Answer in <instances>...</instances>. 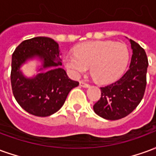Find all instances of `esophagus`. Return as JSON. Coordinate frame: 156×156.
<instances>
[{"label": "esophagus", "mask_w": 156, "mask_h": 156, "mask_svg": "<svg viewBox=\"0 0 156 156\" xmlns=\"http://www.w3.org/2000/svg\"><path fill=\"white\" fill-rule=\"evenodd\" d=\"M79 84H80V86H82V87H83V88H88V87H89V84L87 83H85L84 81H80Z\"/></svg>", "instance_id": "esophagus-1"}]
</instances>
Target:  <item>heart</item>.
I'll list each match as a JSON object with an SVG mask.
<instances>
[{
	"label": "heart",
	"mask_w": 156,
	"mask_h": 156,
	"mask_svg": "<svg viewBox=\"0 0 156 156\" xmlns=\"http://www.w3.org/2000/svg\"><path fill=\"white\" fill-rule=\"evenodd\" d=\"M129 59V48L123 42L94 41L78 45L74 48V54L65 56L63 62L75 78L85 73L90 67L96 81L108 83L120 77Z\"/></svg>",
	"instance_id": "1"
}]
</instances>
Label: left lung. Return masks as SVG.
Here are the masks:
<instances>
[{
  "label": "left lung",
  "mask_w": 156,
  "mask_h": 156,
  "mask_svg": "<svg viewBox=\"0 0 156 156\" xmlns=\"http://www.w3.org/2000/svg\"><path fill=\"white\" fill-rule=\"evenodd\" d=\"M129 41L133 55L129 70L116 82L101 87V97L94 105L95 113L108 120L120 119L134 111L146 88L147 55L137 42Z\"/></svg>",
  "instance_id": "8db88e82"
}]
</instances>
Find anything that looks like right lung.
<instances>
[{
	"instance_id": "obj_1",
	"label": "right lung",
	"mask_w": 156,
	"mask_h": 156,
	"mask_svg": "<svg viewBox=\"0 0 156 156\" xmlns=\"http://www.w3.org/2000/svg\"><path fill=\"white\" fill-rule=\"evenodd\" d=\"M59 52L58 44L53 39L37 37L22 41L12 54V93L19 105L31 115L47 117L56 113L63 105L69 92L79 84L59 67L62 65ZM36 55L44 59V68L48 70L34 79H26L20 67Z\"/></svg>"
}]
</instances>
